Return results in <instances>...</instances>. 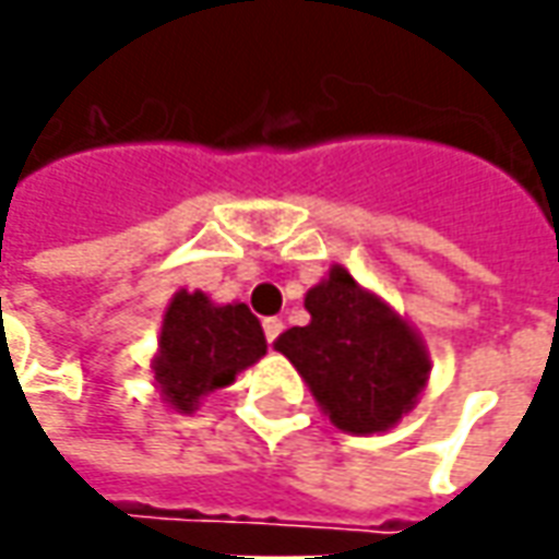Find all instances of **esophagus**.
I'll list each match as a JSON object with an SVG mask.
<instances>
[{
  "label": "esophagus",
  "mask_w": 559,
  "mask_h": 559,
  "mask_svg": "<svg viewBox=\"0 0 559 559\" xmlns=\"http://www.w3.org/2000/svg\"><path fill=\"white\" fill-rule=\"evenodd\" d=\"M280 335H283V320H276V317L264 320V338H267V344H273Z\"/></svg>",
  "instance_id": "1"
}]
</instances>
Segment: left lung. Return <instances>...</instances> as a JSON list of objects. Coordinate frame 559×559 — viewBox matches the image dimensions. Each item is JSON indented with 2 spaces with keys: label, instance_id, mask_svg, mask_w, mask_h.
<instances>
[{
  "label": "left lung",
  "instance_id": "8db88e82",
  "mask_svg": "<svg viewBox=\"0 0 559 559\" xmlns=\"http://www.w3.org/2000/svg\"><path fill=\"white\" fill-rule=\"evenodd\" d=\"M310 323L292 325L276 350L292 359L332 425L350 433L393 428L430 372L418 335L344 267L305 298Z\"/></svg>",
  "mask_w": 559,
  "mask_h": 559
}]
</instances>
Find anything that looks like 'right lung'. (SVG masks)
Segmentation results:
<instances>
[{"label":"right lung","instance_id":"add662e5","mask_svg":"<svg viewBox=\"0 0 559 559\" xmlns=\"http://www.w3.org/2000/svg\"><path fill=\"white\" fill-rule=\"evenodd\" d=\"M264 350L267 341L249 307H215L202 292H178L166 310L153 372L175 409L193 412L200 396L227 388Z\"/></svg>","mask_w":559,"mask_h":559}]
</instances>
